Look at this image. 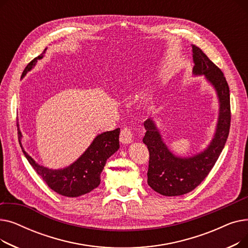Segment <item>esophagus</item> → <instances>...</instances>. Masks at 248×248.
Returning <instances> with one entry per match:
<instances>
[{
	"instance_id": "1",
	"label": "esophagus",
	"mask_w": 248,
	"mask_h": 248,
	"mask_svg": "<svg viewBox=\"0 0 248 248\" xmlns=\"http://www.w3.org/2000/svg\"><path fill=\"white\" fill-rule=\"evenodd\" d=\"M120 140L122 144L127 145V144H131L133 141V133L129 128L124 127L122 129L121 132V136H120Z\"/></svg>"
}]
</instances>
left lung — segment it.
Returning a JSON list of instances; mask_svg holds the SVG:
<instances>
[{
    "mask_svg": "<svg viewBox=\"0 0 248 248\" xmlns=\"http://www.w3.org/2000/svg\"><path fill=\"white\" fill-rule=\"evenodd\" d=\"M195 76H205L216 91L219 113L216 131L206 149L191 157L174 155L163 141L157 124L148 119L144 123L146 135L142 139L150 152L148 184L164 196H180L201 184L212 170L227 140L230 128V94L225 77L216 65L197 46L192 45Z\"/></svg>",
    "mask_w": 248,
    "mask_h": 248,
    "instance_id": "1",
    "label": "left lung"
}]
</instances>
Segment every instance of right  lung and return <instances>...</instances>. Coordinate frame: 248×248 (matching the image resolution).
<instances>
[{
	"instance_id": "add662e5",
	"label": "right lung",
	"mask_w": 248,
	"mask_h": 248,
	"mask_svg": "<svg viewBox=\"0 0 248 248\" xmlns=\"http://www.w3.org/2000/svg\"><path fill=\"white\" fill-rule=\"evenodd\" d=\"M46 49L41 55L26 66L21 78L35 66L39 59L43 58ZM120 128H115L113 131L97 135L86 151L74 163L57 170L39 165L25 152L22 146L21 148L26 159L50 189L65 197H79L93 191L100 184V174L107 160L120 149ZM19 136L21 144L22 134L20 131Z\"/></svg>"
}]
</instances>
